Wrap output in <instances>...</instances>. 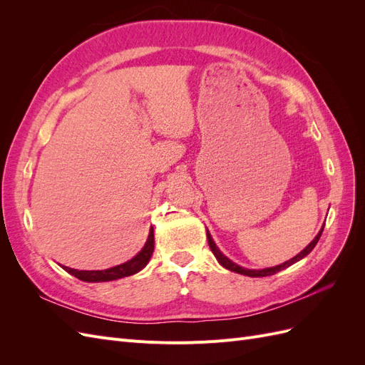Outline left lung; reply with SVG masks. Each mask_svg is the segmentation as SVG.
<instances>
[{"label":"left lung","instance_id":"obj_1","mask_svg":"<svg viewBox=\"0 0 365 365\" xmlns=\"http://www.w3.org/2000/svg\"><path fill=\"white\" fill-rule=\"evenodd\" d=\"M323 230H324V227L319 230V233L315 236V239L311 242V244H309L300 254H297V256L294 257V259H291V260H288V262H284V263H282V264H279V267H274V268H267V269H247V268H242V267H239V264H236V263H233L231 262L230 259H227L222 252H220L219 250H217V247L215 245V242H213V239H212V236H210L208 233H207V239H208V245H210V250L213 251V254H215V257L217 259V262L222 264L224 268H227V269H230V271H233V272H237V274H244V275H248V277H267V275H272V274H275V272H279V271H282V269H284V268H288V267H291V264H294L295 262H298V260H302L303 257H306L309 252H311L314 248H315V245H317V242L319 240V237H322V233H323Z\"/></svg>","mask_w":365,"mask_h":365}]
</instances>
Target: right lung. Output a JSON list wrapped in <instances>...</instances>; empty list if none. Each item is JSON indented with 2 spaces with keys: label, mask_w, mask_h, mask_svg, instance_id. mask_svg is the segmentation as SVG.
<instances>
[{
  "label": "right lung",
  "mask_w": 365,
  "mask_h": 365,
  "mask_svg": "<svg viewBox=\"0 0 365 365\" xmlns=\"http://www.w3.org/2000/svg\"><path fill=\"white\" fill-rule=\"evenodd\" d=\"M153 228H150L149 231V237L146 245L143 247V250L137 254L134 259H130L126 263H121L118 267L114 268H109V269H103V271H77L68 267H62L65 271L70 272L74 277H77L82 282H109V280H117L121 277H128V275H132L138 272L140 269H143L148 264L152 252H153Z\"/></svg>",
  "instance_id": "right-lung-1"
}]
</instances>
